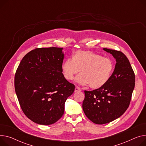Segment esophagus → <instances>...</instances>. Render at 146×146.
Here are the masks:
<instances>
[{"mask_svg": "<svg viewBox=\"0 0 146 146\" xmlns=\"http://www.w3.org/2000/svg\"><path fill=\"white\" fill-rule=\"evenodd\" d=\"M79 91H81V89L78 86H76L75 87V89H74V92H79Z\"/></svg>", "mask_w": 146, "mask_h": 146, "instance_id": "esophagus-1", "label": "esophagus"}]
</instances>
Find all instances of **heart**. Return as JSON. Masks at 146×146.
<instances>
[{
	"label": "heart",
	"mask_w": 146,
	"mask_h": 146,
	"mask_svg": "<svg viewBox=\"0 0 146 146\" xmlns=\"http://www.w3.org/2000/svg\"><path fill=\"white\" fill-rule=\"evenodd\" d=\"M114 69V63L109 57L90 51L79 50L75 52L72 58H68L62 64L64 78L73 80L77 77L76 82L82 85L90 84L93 89L101 88L108 83Z\"/></svg>",
	"instance_id": "obj_1"
}]
</instances>
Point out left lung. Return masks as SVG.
<instances>
[{
  "label": "left lung",
  "instance_id": "1",
  "mask_svg": "<svg viewBox=\"0 0 146 146\" xmlns=\"http://www.w3.org/2000/svg\"><path fill=\"white\" fill-rule=\"evenodd\" d=\"M115 59L109 81L101 88L84 91L83 110L90 120L98 124L120 117L129 108L135 86V74L127 57L120 51L104 48Z\"/></svg>",
  "mask_w": 146,
  "mask_h": 146
}]
</instances>
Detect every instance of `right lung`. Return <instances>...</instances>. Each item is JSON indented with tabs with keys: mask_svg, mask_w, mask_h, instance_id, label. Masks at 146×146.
Returning <instances> with one entry per match:
<instances>
[{
	"mask_svg": "<svg viewBox=\"0 0 146 146\" xmlns=\"http://www.w3.org/2000/svg\"><path fill=\"white\" fill-rule=\"evenodd\" d=\"M62 47L36 48L21 60L15 76V89L26 117L42 125H50L64 114V104L75 86L62 73Z\"/></svg>",
	"mask_w": 146,
	"mask_h": 146,
	"instance_id": "1",
	"label": "right lung"
}]
</instances>
